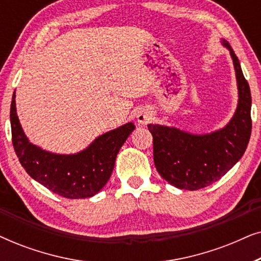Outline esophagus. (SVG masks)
<instances>
[{"mask_svg": "<svg viewBox=\"0 0 261 261\" xmlns=\"http://www.w3.org/2000/svg\"><path fill=\"white\" fill-rule=\"evenodd\" d=\"M137 120L139 123L144 126V124H147L152 120V114L147 109H139L137 113Z\"/></svg>", "mask_w": 261, "mask_h": 261, "instance_id": "1", "label": "esophagus"}]
</instances>
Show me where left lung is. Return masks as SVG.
Here are the masks:
<instances>
[{"label":"left lung","instance_id":"left-lung-1","mask_svg":"<svg viewBox=\"0 0 261 261\" xmlns=\"http://www.w3.org/2000/svg\"><path fill=\"white\" fill-rule=\"evenodd\" d=\"M237 76L239 101L233 117L223 128L209 134H192L176 127L148 124L153 137L154 165L173 187L198 190L222 178L244 155L252 132L251 90L240 62L226 40Z\"/></svg>","mask_w":261,"mask_h":261}]
</instances>
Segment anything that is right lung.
I'll use <instances>...</instances> for the list:
<instances>
[{
    "mask_svg": "<svg viewBox=\"0 0 261 261\" xmlns=\"http://www.w3.org/2000/svg\"><path fill=\"white\" fill-rule=\"evenodd\" d=\"M12 140L21 165L34 180L55 194L78 199L95 196L109 180L116 155L135 129L128 122L96 138L74 154H57L33 145L24 135L16 114L15 92L10 106Z\"/></svg>",
    "mask_w": 261,
    "mask_h": 261,
    "instance_id": "1",
    "label": "right lung"
}]
</instances>
